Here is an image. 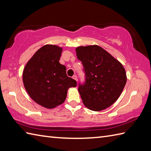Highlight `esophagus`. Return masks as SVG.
Wrapping results in <instances>:
<instances>
[{"label": "esophagus", "instance_id": "obj_1", "mask_svg": "<svg viewBox=\"0 0 151 151\" xmlns=\"http://www.w3.org/2000/svg\"><path fill=\"white\" fill-rule=\"evenodd\" d=\"M72 78H73L74 80H75V81H77V76H76V75H73Z\"/></svg>", "mask_w": 151, "mask_h": 151}]
</instances>
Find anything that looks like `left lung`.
<instances>
[{
  "mask_svg": "<svg viewBox=\"0 0 151 151\" xmlns=\"http://www.w3.org/2000/svg\"><path fill=\"white\" fill-rule=\"evenodd\" d=\"M77 58L82 62L85 82L78 84L83 103L89 110L101 111L110 107L119 97L127 82L123 65L98 45L78 47Z\"/></svg>",
  "mask_w": 151,
  "mask_h": 151,
  "instance_id": "8db88e82",
  "label": "left lung"
}]
</instances>
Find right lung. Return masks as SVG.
<instances>
[{
    "mask_svg": "<svg viewBox=\"0 0 151 151\" xmlns=\"http://www.w3.org/2000/svg\"><path fill=\"white\" fill-rule=\"evenodd\" d=\"M62 49L46 45L37 50L27 62L22 73L26 91L32 100L46 108L63 103L67 90L76 82L68 77L66 67L59 62Z\"/></svg>",
    "mask_w": 151,
    "mask_h": 151,
    "instance_id": "right-lung-1",
    "label": "right lung"
}]
</instances>
